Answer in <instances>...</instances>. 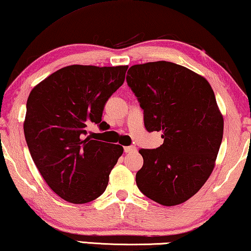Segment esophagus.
I'll return each instance as SVG.
<instances>
[{
    "instance_id": "1",
    "label": "esophagus",
    "mask_w": 251,
    "mask_h": 251,
    "mask_svg": "<svg viewBox=\"0 0 251 251\" xmlns=\"http://www.w3.org/2000/svg\"><path fill=\"white\" fill-rule=\"evenodd\" d=\"M124 151H125V153H133L136 151V148L135 147H125Z\"/></svg>"
}]
</instances>
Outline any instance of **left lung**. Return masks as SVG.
<instances>
[{
  "label": "left lung",
  "instance_id": "8db88e82",
  "mask_svg": "<svg viewBox=\"0 0 251 251\" xmlns=\"http://www.w3.org/2000/svg\"><path fill=\"white\" fill-rule=\"evenodd\" d=\"M127 84L144 110L149 132H161L158 149H141L138 189L164 206L188 201L215 167L223 116L204 76L185 66L158 61L129 67Z\"/></svg>",
  "mask_w": 251,
  "mask_h": 251
}]
</instances>
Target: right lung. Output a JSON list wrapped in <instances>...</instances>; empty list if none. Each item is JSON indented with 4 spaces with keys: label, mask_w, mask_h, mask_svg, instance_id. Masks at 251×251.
I'll return each mask as SVG.
<instances>
[{
    "label": "right lung",
    "mask_w": 251,
    "mask_h": 251,
    "mask_svg": "<svg viewBox=\"0 0 251 251\" xmlns=\"http://www.w3.org/2000/svg\"><path fill=\"white\" fill-rule=\"evenodd\" d=\"M127 65H70L31 90L24 130L30 154L55 194L73 204L95 201L106 190L124 149L87 136L101 127L104 103L125 81Z\"/></svg>",
    "instance_id": "1"
}]
</instances>
